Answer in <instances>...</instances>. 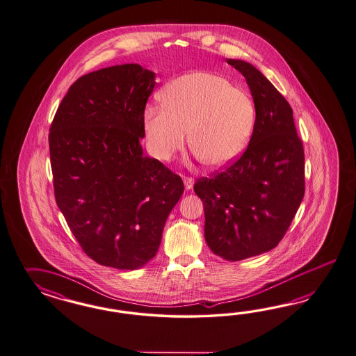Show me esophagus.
Segmentation results:
<instances>
[{
  "instance_id": "34e87169",
  "label": "esophagus",
  "mask_w": 356,
  "mask_h": 356,
  "mask_svg": "<svg viewBox=\"0 0 356 356\" xmlns=\"http://www.w3.org/2000/svg\"><path fill=\"white\" fill-rule=\"evenodd\" d=\"M184 185H185V189L186 191H191L193 188L194 180L192 177H185L184 176Z\"/></svg>"
}]
</instances>
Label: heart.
Returning a JSON list of instances; mask_svg holds the SVG:
<instances>
[{"label": "heart", "mask_w": 356, "mask_h": 356, "mask_svg": "<svg viewBox=\"0 0 356 356\" xmlns=\"http://www.w3.org/2000/svg\"><path fill=\"white\" fill-rule=\"evenodd\" d=\"M163 104L143 111V130L152 155L165 161L185 143L201 162L222 168L236 161L252 137L256 108L226 76L194 72L162 91Z\"/></svg>", "instance_id": "heart-1"}]
</instances>
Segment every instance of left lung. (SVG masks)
<instances>
[{"mask_svg":"<svg viewBox=\"0 0 356 356\" xmlns=\"http://www.w3.org/2000/svg\"><path fill=\"white\" fill-rule=\"evenodd\" d=\"M247 79L256 120L248 147L194 192L205 210V240L213 253L240 261L280 244L304 197V150L289 102L257 67L226 58Z\"/></svg>","mask_w":356,"mask_h":356,"instance_id":"obj_1","label":"left lung"}]
</instances>
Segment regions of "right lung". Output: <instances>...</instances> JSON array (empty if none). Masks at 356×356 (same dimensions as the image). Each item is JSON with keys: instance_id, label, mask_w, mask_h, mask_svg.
<instances>
[{"instance_id": "right-lung-1", "label": "right lung", "mask_w": 356, "mask_h": 356, "mask_svg": "<svg viewBox=\"0 0 356 356\" xmlns=\"http://www.w3.org/2000/svg\"><path fill=\"white\" fill-rule=\"evenodd\" d=\"M155 73L138 64L81 76L56 112L49 152L54 197L90 259L120 270L155 257L183 180L143 155V111Z\"/></svg>"}]
</instances>
